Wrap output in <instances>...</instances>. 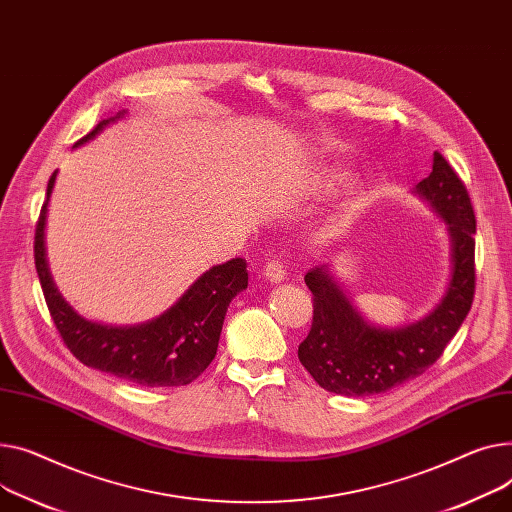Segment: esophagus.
Here are the masks:
<instances>
[{
	"instance_id": "obj_1",
	"label": "esophagus",
	"mask_w": 512,
	"mask_h": 512,
	"mask_svg": "<svg viewBox=\"0 0 512 512\" xmlns=\"http://www.w3.org/2000/svg\"><path fill=\"white\" fill-rule=\"evenodd\" d=\"M263 278L267 282H271V284H282L286 280V269H284V265L280 261L271 259V261H267L263 265Z\"/></svg>"
}]
</instances>
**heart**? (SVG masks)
<instances>
[{"label":"heart","mask_w":512,"mask_h":512,"mask_svg":"<svg viewBox=\"0 0 512 512\" xmlns=\"http://www.w3.org/2000/svg\"><path fill=\"white\" fill-rule=\"evenodd\" d=\"M348 181V170L339 164H327L319 168L311 179V189L315 193H331Z\"/></svg>","instance_id":"obj_1"}]
</instances>
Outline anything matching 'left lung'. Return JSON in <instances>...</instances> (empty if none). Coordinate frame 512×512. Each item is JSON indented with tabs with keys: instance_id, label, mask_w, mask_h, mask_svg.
Here are the masks:
<instances>
[{
	"instance_id": "1",
	"label": "left lung",
	"mask_w": 512,
	"mask_h": 512,
	"mask_svg": "<svg viewBox=\"0 0 512 512\" xmlns=\"http://www.w3.org/2000/svg\"><path fill=\"white\" fill-rule=\"evenodd\" d=\"M414 193L447 226L451 276L445 294L416 323L374 325L356 309L329 265L304 276L313 292V327L298 360L329 393L368 397L412 381L428 370L465 321L475 292V216L465 185L445 156L434 152L432 173Z\"/></svg>"
}]
</instances>
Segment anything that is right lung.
Instances as JSON below:
<instances>
[{
    "label": "right lung",
    "instance_id": "add662e5",
    "mask_svg": "<svg viewBox=\"0 0 512 512\" xmlns=\"http://www.w3.org/2000/svg\"><path fill=\"white\" fill-rule=\"evenodd\" d=\"M123 115L125 111L100 121L74 148L94 140ZM55 179L57 170L49 179L47 201L34 234V265L63 344L82 364L142 387H181L195 381L216 356L232 298L249 284L247 261L236 257L203 271L170 309L152 321L138 325L88 321L61 296L47 263L45 224Z\"/></svg>",
    "mask_w": 512,
    "mask_h": 512
}]
</instances>
